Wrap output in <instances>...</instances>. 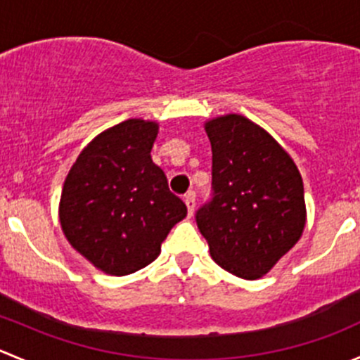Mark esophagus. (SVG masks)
Here are the masks:
<instances>
[{
  "mask_svg": "<svg viewBox=\"0 0 360 360\" xmlns=\"http://www.w3.org/2000/svg\"><path fill=\"white\" fill-rule=\"evenodd\" d=\"M184 203H186V207H188V214H193V210H195V203H197V200H195V193H186L184 195Z\"/></svg>",
  "mask_w": 360,
  "mask_h": 360,
  "instance_id": "esophagus-1",
  "label": "esophagus"
}]
</instances>
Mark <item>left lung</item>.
I'll list each match as a JSON object with an SVG mask.
<instances>
[{"label": "left lung", "mask_w": 360, "mask_h": 360, "mask_svg": "<svg viewBox=\"0 0 360 360\" xmlns=\"http://www.w3.org/2000/svg\"><path fill=\"white\" fill-rule=\"evenodd\" d=\"M205 132L212 146V198L195 219L212 259L254 281L303 233V179L284 148L245 116H217Z\"/></svg>", "instance_id": "obj_1"}]
</instances>
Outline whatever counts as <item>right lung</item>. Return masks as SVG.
<instances>
[{
  "mask_svg": "<svg viewBox=\"0 0 360 360\" xmlns=\"http://www.w3.org/2000/svg\"><path fill=\"white\" fill-rule=\"evenodd\" d=\"M158 123L125 120L90 141L72 163L59 219L69 244L104 274H134L160 254L186 205L151 160Z\"/></svg>",
  "mask_w": 360,
  "mask_h": 360,
  "instance_id": "obj_1",
  "label": "right lung"
}]
</instances>
